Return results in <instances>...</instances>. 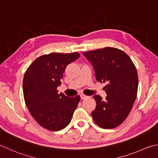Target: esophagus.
I'll use <instances>...</instances> for the list:
<instances>
[{"label":"esophagus","instance_id":"esophagus-1","mask_svg":"<svg viewBox=\"0 0 158 158\" xmlns=\"http://www.w3.org/2000/svg\"><path fill=\"white\" fill-rule=\"evenodd\" d=\"M87 98H88L87 96H86V95H83V94L80 95V98H81V99H86Z\"/></svg>","mask_w":158,"mask_h":158}]
</instances>
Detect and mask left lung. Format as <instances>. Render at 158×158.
<instances>
[{"mask_svg":"<svg viewBox=\"0 0 158 158\" xmlns=\"http://www.w3.org/2000/svg\"><path fill=\"white\" fill-rule=\"evenodd\" d=\"M82 54L94 69L97 81L106 83V100L98 95L93 96L96 101L91 112L93 120L102 128L117 127L127 117L136 100V67L127 54L117 48L107 47Z\"/></svg>","mask_w":158,"mask_h":158,"instance_id":"1","label":"left lung"}]
</instances>
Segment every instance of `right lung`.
Segmentation results:
<instances>
[{
  "label": "right lung",
  "mask_w": 158,
  "mask_h": 158,
  "mask_svg": "<svg viewBox=\"0 0 158 158\" xmlns=\"http://www.w3.org/2000/svg\"><path fill=\"white\" fill-rule=\"evenodd\" d=\"M80 56L71 54L50 53L35 59L26 72L23 93L32 117L41 127L59 131L67 127L78 105L80 98H69L58 93V86L66 67Z\"/></svg>",
  "instance_id": "obj_1"
}]
</instances>
